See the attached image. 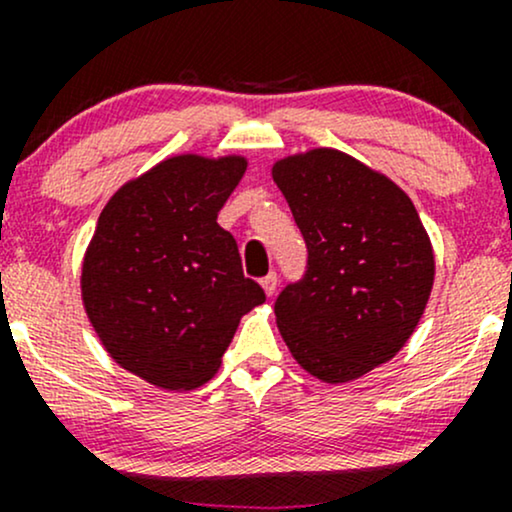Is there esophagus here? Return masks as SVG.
<instances>
[{"instance_id": "obj_1", "label": "esophagus", "mask_w": 512, "mask_h": 512, "mask_svg": "<svg viewBox=\"0 0 512 512\" xmlns=\"http://www.w3.org/2000/svg\"><path fill=\"white\" fill-rule=\"evenodd\" d=\"M262 289H264V293H267L269 298L274 296V293H276V274L274 272L264 276V279H262Z\"/></svg>"}]
</instances>
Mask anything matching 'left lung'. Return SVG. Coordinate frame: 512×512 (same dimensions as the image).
Instances as JSON below:
<instances>
[{
  "label": "left lung",
  "mask_w": 512,
  "mask_h": 512,
  "mask_svg": "<svg viewBox=\"0 0 512 512\" xmlns=\"http://www.w3.org/2000/svg\"><path fill=\"white\" fill-rule=\"evenodd\" d=\"M272 178L308 245V267L274 303L286 346L315 378L349 383L407 344L436 260L407 192L337 149L281 158Z\"/></svg>",
  "instance_id": "1"
}]
</instances>
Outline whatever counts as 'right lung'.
I'll use <instances>...</instances> for the list:
<instances>
[{
	"mask_svg": "<svg viewBox=\"0 0 512 512\" xmlns=\"http://www.w3.org/2000/svg\"><path fill=\"white\" fill-rule=\"evenodd\" d=\"M243 156L182 154L129 180L98 216L81 269L88 320L115 363L163 390L214 378L240 317L264 303L216 223Z\"/></svg>",
	"mask_w": 512,
	"mask_h": 512,
	"instance_id": "add662e5",
	"label": "right lung"
}]
</instances>
